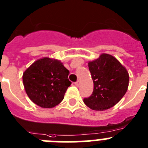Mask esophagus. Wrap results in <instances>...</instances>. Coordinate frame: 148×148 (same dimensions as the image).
<instances>
[{"label": "esophagus", "instance_id": "1", "mask_svg": "<svg viewBox=\"0 0 148 148\" xmlns=\"http://www.w3.org/2000/svg\"><path fill=\"white\" fill-rule=\"evenodd\" d=\"M75 86H79L80 81H77L76 82H75Z\"/></svg>", "mask_w": 148, "mask_h": 148}]
</instances>
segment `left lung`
Returning a JSON list of instances; mask_svg holds the SVG:
<instances>
[{
	"instance_id": "1",
	"label": "left lung",
	"mask_w": 148,
	"mask_h": 148,
	"mask_svg": "<svg viewBox=\"0 0 148 148\" xmlns=\"http://www.w3.org/2000/svg\"><path fill=\"white\" fill-rule=\"evenodd\" d=\"M94 83L92 94L84 103L92 110L103 111L116 105L126 93L129 75L126 69L112 55L103 53L88 63Z\"/></svg>"
}]
</instances>
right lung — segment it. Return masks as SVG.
<instances>
[{
    "label": "right lung",
    "instance_id": "add662e5",
    "mask_svg": "<svg viewBox=\"0 0 148 148\" xmlns=\"http://www.w3.org/2000/svg\"><path fill=\"white\" fill-rule=\"evenodd\" d=\"M69 73L60 61L47 57L38 59L23 75L28 97L42 108L57 106L71 84L68 79Z\"/></svg>",
    "mask_w": 148,
    "mask_h": 148
}]
</instances>
